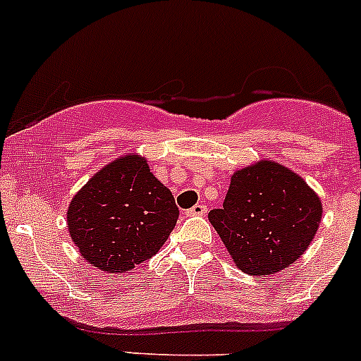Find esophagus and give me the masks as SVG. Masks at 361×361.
<instances>
[{"instance_id": "1", "label": "esophagus", "mask_w": 361, "mask_h": 361, "mask_svg": "<svg viewBox=\"0 0 361 361\" xmlns=\"http://www.w3.org/2000/svg\"><path fill=\"white\" fill-rule=\"evenodd\" d=\"M206 211H207L206 204L199 202V204H195L194 207H190V209L187 211V214H190V216H202V214H206Z\"/></svg>"}]
</instances>
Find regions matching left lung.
<instances>
[{
  "mask_svg": "<svg viewBox=\"0 0 361 361\" xmlns=\"http://www.w3.org/2000/svg\"><path fill=\"white\" fill-rule=\"evenodd\" d=\"M322 213V201L298 174L260 160L235 171L224 207L207 218L238 269L265 278L304 255Z\"/></svg>",
  "mask_w": 361,
  "mask_h": 361,
  "instance_id": "8db88e82",
  "label": "left lung"
}]
</instances>
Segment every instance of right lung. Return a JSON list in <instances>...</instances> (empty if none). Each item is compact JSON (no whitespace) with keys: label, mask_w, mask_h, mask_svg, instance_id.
I'll use <instances>...</instances> for the list:
<instances>
[{"label":"right lung","mask_w":361,"mask_h":361,"mask_svg":"<svg viewBox=\"0 0 361 361\" xmlns=\"http://www.w3.org/2000/svg\"><path fill=\"white\" fill-rule=\"evenodd\" d=\"M176 202L147 159L123 155L97 171L68 207V231L89 264L120 274L154 257L173 232Z\"/></svg>","instance_id":"add662e5"}]
</instances>
